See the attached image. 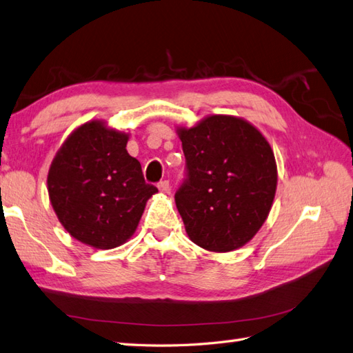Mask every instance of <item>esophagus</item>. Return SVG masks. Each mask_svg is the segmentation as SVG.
I'll return each instance as SVG.
<instances>
[{"mask_svg": "<svg viewBox=\"0 0 353 353\" xmlns=\"http://www.w3.org/2000/svg\"><path fill=\"white\" fill-rule=\"evenodd\" d=\"M157 187H159V190L161 193H169V181H160V183L157 184Z\"/></svg>", "mask_w": 353, "mask_h": 353, "instance_id": "obj_1", "label": "esophagus"}]
</instances>
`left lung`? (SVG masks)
I'll list each match as a JSON object with an SVG mask.
<instances>
[{"label":"left lung","instance_id":"obj_1","mask_svg":"<svg viewBox=\"0 0 353 353\" xmlns=\"http://www.w3.org/2000/svg\"><path fill=\"white\" fill-rule=\"evenodd\" d=\"M178 135L185 179L175 203L190 239L215 252L250 242L270 212L278 184L269 142L233 116H209Z\"/></svg>","mask_w":353,"mask_h":353}]
</instances>
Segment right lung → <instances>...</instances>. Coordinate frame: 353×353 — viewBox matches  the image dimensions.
I'll return each mask as SVG.
<instances>
[{
	"label": "right lung",
	"instance_id": "right-lung-1",
	"mask_svg": "<svg viewBox=\"0 0 353 353\" xmlns=\"http://www.w3.org/2000/svg\"><path fill=\"white\" fill-rule=\"evenodd\" d=\"M126 133L93 120L75 129L56 153L47 176L50 202L74 239L99 250L135 233L147 200L141 163L129 156Z\"/></svg>",
	"mask_w": 353,
	"mask_h": 353
}]
</instances>
